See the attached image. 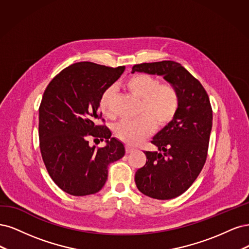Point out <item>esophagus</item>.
Masks as SVG:
<instances>
[{
	"label": "esophagus",
	"mask_w": 249,
	"mask_h": 249,
	"mask_svg": "<svg viewBox=\"0 0 249 249\" xmlns=\"http://www.w3.org/2000/svg\"><path fill=\"white\" fill-rule=\"evenodd\" d=\"M125 149H126V153H131V152L134 150V147H131L129 145H127Z\"/></svg>",
	"instance_id": "esophagus-1"
}]
</instances>
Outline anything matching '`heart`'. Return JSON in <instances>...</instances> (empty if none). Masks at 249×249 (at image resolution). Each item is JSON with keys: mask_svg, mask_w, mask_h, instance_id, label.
<instances>
[{"mask_svg": "<svg viewBox=\"0 0 249 249\" xmlns=\"http://www.w3.org/2000/svg\"><path fill=\"white\" fill-rule=\"evenodd\" d=\"M126 89L141 99L140 114L133 120H123L115 128L119 140L136 145L154 131L155 123L164 126L175 118L179 107V95L175 88L160 84L158 79L147 73H138L126 79ZM114 96L113 88H107L100 97L99 107L106 116H110V106Z\"/></svg>", "mask_w": 249, "mask_h": 249, "instance_id": "heart-1", "label": "heart"}]
</instances>
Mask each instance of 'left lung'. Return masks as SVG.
I'll return each instance as SVG.
<instances>
[{
	"mask_svg": "<svg viewBox=\"0 0 249 249\" xmlns=\"http://www.w3.org/2000/svg\"><path fill=\"white\" fill-rule=\"evenodd\" d=\"M131 72L163 76L178 92L177 114L151 142L158 151L143 152L148 160L134 177L145 196L177 197L191 186L206 161L213 119L209 97L202 84L177 62L142 63Z\"/></svg>",
	"mask_w": 249,
	"mask_h": 249,
	"instance_id": "left-lung-1",
	"label": "left lung"
}]
</instances>
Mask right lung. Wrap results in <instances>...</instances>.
Returning <instances> with one entry per match:
<instances>
[{
	"label": "right lung",
	"mask_w": 249,
	"mask_h": 249,
	"mask_svg": "<svg viewBox=\"0 0 249 249\" xmlns=\"http://www.w3.org/2000/svg\"><path fill=\"white\" fill-rule=\"evenodd\" d=\"M125 70L91 62L72 64L53 78L39 107V141L51 178L71 196L98 192L107 180V165L125 154L123 143L106 126L96 125L101 95ZM104 140L96 149L89 139Z\"/></svg>",
	"instance_id": "1"
}]
</instances>
